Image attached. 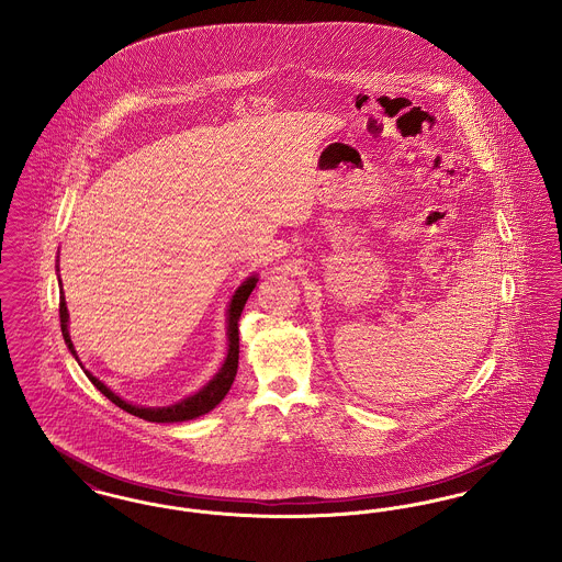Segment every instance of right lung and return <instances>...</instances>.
<instances>
[{
    "label": "right lung",
    "instance_id": "obj_1",
    "mask_svg": "<svg viewBox=\"0 0 562 562\" xmlns=\"http://www.w3.org/2000/svg\"><path fill=\"white\" fill-rule=\"evenodd\" d=\"M58 271V266H56ZM259 282V276L252 273L248 276L240 286L236 289V293L232 294V301L227 305V356L221 364V369L216 371L213 379L200 387L195 394H191L183 401L175 402V404H168V406H138L133 402L124 401L120 398L115 392H111V387H108L101 379H97L90 371H86L81 367L80 358H78V351L74 348V341L69 337V312H67V301H65V294H63V284H60V276H58V286H60V303H58V314H60V330H63V339L67 344L69 351L74 353V358L80 362L81 369L86 376L92 381V385L103 394L108 396L109 401L113 402L115 406L124 408L126 413H131L134 417H140L145 422H154V424H177V422H189V419H195L200 415H206L209 411H213L214 406L218 402L223 401L236 379L238 373V356H240V337H238V321H240L241 310L248 301V296L252 293V289L257 286Z\"/></svg>",
    "mask_w": 562,
    "mask_h": 562
}]
</instances>
